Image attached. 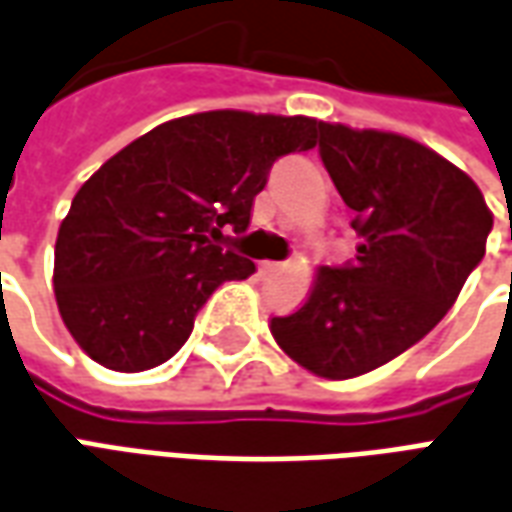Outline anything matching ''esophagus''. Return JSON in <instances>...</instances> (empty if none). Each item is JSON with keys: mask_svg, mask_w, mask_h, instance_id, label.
I'll use <instances>...</instances> for the list:
<instances>
[{"mask_svg": "<svg viewBox=\"0 0 512 512\" xmlns=\"http://www.w3.org/2000/svg\"><path fill=\"white\" fill-rule=\"evenodd\" d=\"M279 271H282V263H277V260H263V263H260V274H266V277L279 274Z\"/></svg>", "mask_w": 512, "mask_h": 512, "instance_id": "1", "label": "esophagus"}]
</instances>
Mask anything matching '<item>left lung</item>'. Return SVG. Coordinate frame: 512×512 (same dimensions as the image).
<instances>
[{"label": "left lung", "instance_id": "left-lung-1", "mask_svg": "<svg viewBox=\"0 0 512 512\" xmlns=\"http://www.w3.org/2000/svg\"><path fill=\"white\" fill-rule=\"evenodd\" d=\"M318 153L362 238L301 310L271 318L279 348L323 378L392 362L447 315L485 255L494 216L474 180L414 139L318 123Z\"/></svg>", "mask_w": 512, "mask_h": 512}]
</instances>
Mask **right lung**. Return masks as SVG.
<instances>
[{
    "label": "right lung",
    "instance_id": "right-lung-1",
    "mask_svg": "<svg viewBox=\"0 0 512 512\" xmlns=\"http://www.w3.org/2000/svg\"><path fill=\"white\" fill-rule=\"evenodd\" d=\"M312 117L202 112L161 123L76 191L54 249V293L73 340L98 365L167 362L227 279L255 263L224 249L244 235L274 161L315 145Z\"/></svg>",
    "mask_w": 512,
    "mask_h": 512
}]
</instances>
